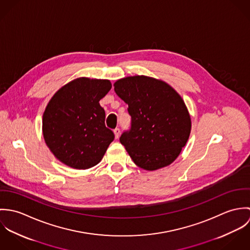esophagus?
Segmentation results:
<instances>
[{"mask_svg": "<svg viewBox=\"0 0 250 250\" xmlns=\"http://www.w3.org/2000/svg\"><path fill=\"white\" fill-rule=\"evenodd\" d=\"M113 133H114L115 139H118V138H119V135H120V130H119V128H115V129L113 130Z\"/></svg>", "mask_w": 250, "mask_h": 250, "instance_id": "esophagus-1", "label": "esophagus"}]
</instances>
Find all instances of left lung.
<instances>
[{
  "mask_svg": "<svg viewBox=\"0 0 250 250\" xmlns=\"http://www.w3.org/2000/svg\"><path fill=\"white\" fill-rule=\"evenodd\" d=\"M115 93L128 104L131 129L120 143L133 162L145 170L172 164L191 130L190 115L178 92L168 83L147 76L117 80Z\"/></svg>",
  "mask_w": 250,
  "mask_h": 250,
  "instance_id": "obj_1",
  "label": "left lung"
}]
</instances>
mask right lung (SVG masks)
<instances>
[{
    "label": "right lung",
    "instance_id": "obj_1",
    "mask_svg": "<svg viewBox=\"0 0 250 250\" xmlns=\"http://www.w3.org/2000/svg\"><path fill=\"white\" fill-rule=\"evenodd\" d=\"M111 88L108 80L81 77L62 86L44 110L46 145L62 164L87 169L104 157L114 135L105 125L99 101Z\"/></svg>",
    "mask_w": 250,
    "mask_h": 250
}]
</instances>
